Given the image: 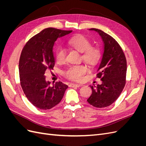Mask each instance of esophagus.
Returning <instances> with one entry per match:
<instances>
[{"instance_id":"obj_1","label":"esophagus","mask_w":146,"mask_h":146,"mask_svg":"<svg viewBox=\"0 0 146 146\" xmlns=\"http://www.w3.org/2000/svg\"><path fill=\"white\" fill-rule=\"evenodd\" d=\"M69 86V87H72V88H74V87L78 88V87L82 86V85H80V84H76V83H70Z\"/></svg>"}]
</instances>
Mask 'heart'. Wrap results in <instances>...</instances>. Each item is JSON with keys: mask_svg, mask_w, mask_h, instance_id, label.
<instances>
[{"mask_svg": "<svg viewBox=\"0 0 146 146\" xmlns=\"http://www.w3.org/2000/svg\"><path fill=\"white\" fill-rule=\"evenodd\" d=\"M69 44L72 47L82 52V58L88 63H93L98 60L100 56L99 49L96 47L91 46V42L86 37L83 35H77L70 38ZM56 60L59 63H63L66 59V52L65 48L60 46L56 48ZM88 70L85 66L74 65L69 67L64 72V76L75 81H81L83 76Z\"/></svg>", "mask_w": 146, "mask_h": 146, "instance_id": "1", "label": "heart"}]
</instances>
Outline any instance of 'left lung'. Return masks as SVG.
<instances>
[{"label": "left lung", "instance_id": "1", "mask_svg": "<svg viewBox=\"0 0 146 146\" xmlns=\"http://www.w3.org/2000/svg\"><path fill=\"white\" fill-rule=\"evenodd\" d=\"M90 30L99 34L104 43V52L96 75L102 84L91 86L92 94L87 101L94 107L104 108L117 99L125 85L127 61L122 48L112 36L99 29Z\"/></svg>", "mask_w": 146, "mask_h": 146}]
</instances>
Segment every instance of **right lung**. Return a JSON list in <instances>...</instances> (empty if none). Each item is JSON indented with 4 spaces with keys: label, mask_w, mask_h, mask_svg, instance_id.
Listing matches in <instances>:
<instances>
[{
    "label": "right lung",
    "mask_w": 146,
    "mask_h": 146,
    "mask_svg": "<svg viewBox=\"0 0 146 146\" xmlns=\"http://www.w3.org/2000/svg\"><path fill=\"white\" fill-rule=\"evenodd\" d=\"M72 30L54 28L44 29L31 38L22 50L19 72L21 85L25 96L33 105L41 110H49L63 99L68 85L61 82L50 85L46 80V70L53 69L55 42Z\"/></svg>",
    "instance_id": "right-lung-1"
}]
</instances>
